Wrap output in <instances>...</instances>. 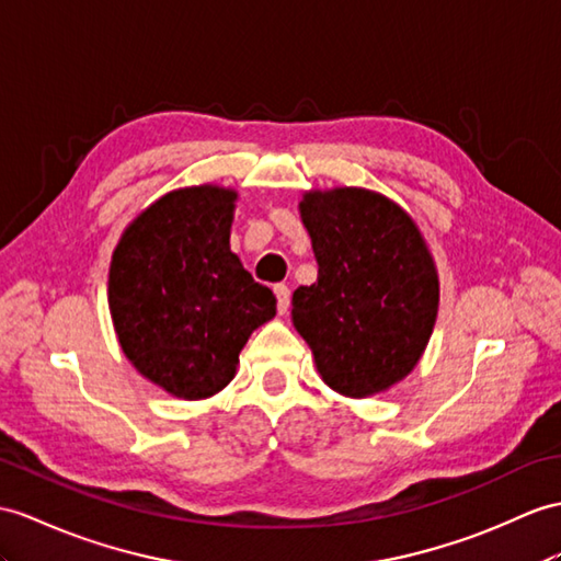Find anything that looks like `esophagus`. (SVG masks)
I'll return each mask as SVG.
<instances>
[{
	"instance_id": "34e87169",
	"label": "esophagus",
	"mask_w": 561,
	"mask_h": 561,
	"mask_svg": "<svg viewBox=\"0 0 561 561\" xmlns=\"http://www.w3.org/2000/svg\"><path fill=\"white\" fill-rule=\"evenodd\" d=\"M273 293H276V299H278V313H288V309H290V288L288 285H276V288H273Z\"/></svg>"
}]
</instances>
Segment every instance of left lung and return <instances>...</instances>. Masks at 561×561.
Instances as JSON below:
<instances>
[{
    "mask_svg": "<svg viewBox=\"0 0 561 561\" xmlns=\"http://www.w3.org/2000/svg\"><path fill=\"white\" fill-rule=\"evenodd\" d=\"M319 278L293 293V323L325 386L383 392L412 371L438 317L428 244L400 204L364 187L311 190L299 202Z\"/></svg>",
    "mask_w": 561,
    "mask_h": 561,
    "instance_id": "left-lung-1",
    "label": "left lung"
}]
</instances>
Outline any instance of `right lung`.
I'll return each mask as SVG.
<instances>
[{
    "label": "right lung",
    "instance_id": "add662e5",
    "mask_svg": "<svg viewBox=\"0 0 561 561\" xmlns=\"http://www.w3.org/2000/svg\"><path fill=\"white\" fill-rule=\"evenodd\" d=\"M238 193L173 190L123 230L108 266V311L121 350L173 398L204 400L236 376L276 297L230 252Z\"/></svg>",
    "mask_w": 561,
    "mask_h": 561
}]
</instances>
